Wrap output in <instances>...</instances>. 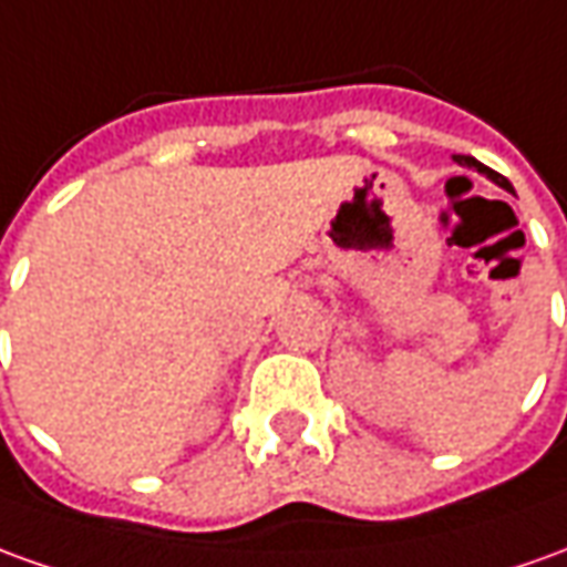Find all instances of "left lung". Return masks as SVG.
<instances>
[{"label": "left lung", "instance_id": "8db88e82", "mask_svg": "<svg viewBox=\"0 0 567 567\" xmlns=\"http://www.w3.org/2000/svg\"><path fill=\"white\" fill-rule=\"evenodd\" d=\"M454 159L461 162V165H466V168H476V172L488 174V177H491V181H494V184H497V187H504V189H509V193H513V187H509V181H506L504 174L491 172V168H485V165H482V162L473 159V156H454Z\"/></svg>", "mask_w": 567, "mask_h": 567}]
</instances>
